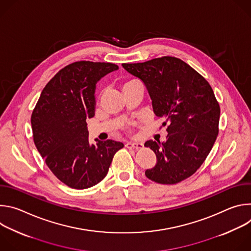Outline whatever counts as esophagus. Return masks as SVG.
Wrapping results in <instances>:
<instances>
[{
	"label": "esophagus",
	"mask_w": 251,
	"mask_h": 251,
	"mask_svg": "<svg viewBox=\"0 0 251 251\" xmlns=\"http://www.w3.org/2000/svg\"><path fill=\"white\" fill-rule=\"evenodd\" d=\"M125 146L128 149H136V150H139V149L143 148L142 143H134V142H127L126 144H125Z\"/></svg>",
	"instance_id": "34e87169"
}]
</instances>
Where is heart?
<instances>
[{
	"instance_id": "1",
	"label": "heart",
	"mask_w": 251,
	"mask_h": 251,
	"mask_svg": "<svg viewBox=\"0 0 251 251\" xmlns=\"http://www.w3.org/2000/svg\"><path fill=\"white\" fill-rule=\"evenodd\" d=\"M136 83H139L137 80H128V81H126L124 84H123V88H126V87H128V86H131V85H133V84H136Z\"/></svg>"
}]
</instances>
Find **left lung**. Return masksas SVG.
<instances>
[{
    "label": "left lung",
    "instance_id": "left-lung-1",
    "mask_svg": "<svg viewBox=\"0 0 251 251\" xmlns=\"http://www.w3.org/2000/svg\"><path fill=\"white\" fill-rule=\"evenodd\" d=\"M145 83L154 113L165 119L166 142L149 140L156 165L145 171L151 181L175 185L202 165L219 134L221 108L209 83L180 58L162 56L141 63H123Z\"/></svg>",
    "mask_w": 251,
    "mask_h": 251
}]
</instances>
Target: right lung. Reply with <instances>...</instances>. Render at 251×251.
<instances>
[{"instance_id":"right-lung-1","label":"right lung","mask_w":251,"mask_h":251,"mask_svg":"<svg viewBox=\"0 0 251 251\" xmlns=\"http://www.w3.org/2000/svg\"><path fill=\"white\" fill-rule=\"evenodd\" d=\"M118 65L80 60L48 82L31 113L33 142L46 164L69 188L84 190L102 181L123 143L90 144L86 119L94 116L95 84Z\"/></svg>"}]
</instances>
